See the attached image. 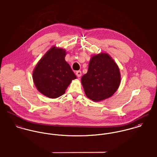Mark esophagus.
<instances>
[{
  "mask_svg": "<svg viewBox=\"0 0 157 157\" xmlns=\"http://www.w3.org/2000/svg\"><path fill=\"white\" fill-rule=\"evenodd\" d=\"M75 74H76V75L77 76V77L80 78V77L82 76V71H76Z\"/></svg>",
  "mask_w": 157,
  "mask_h": 157,
  "instance_id": "obj_1",
  "label": "esophagus"
}]
</instances>
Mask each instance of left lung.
<instances>
[{
	"label": "left lung",
	"instance_id": "left-lung-1",
	"mask_svg": "<svg viewBox=\"0 0 157 157\" xmlns=\"http://www.w3.org/2000/svg\"><path fill=\"white\" fill-rule=\"evenodd\" d=\"M81 82L88 98L94 101L104 100L112 96L119 88L120 69L108 54L101 52L94 55Z\"/></svg>",
	"mask_w": 157,
	"mask_h": 157
}]
</instances>
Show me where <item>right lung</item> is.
Wrapping results in <instances>:
<instances>
[{"label":"right lung","instance_id":"obj_1","mask_svg":"<svg viewBox=\"0 0 157 157\" xmlns=\"http://www.w3.org/2000/svg\"><path fill=\"white\" fill-rule=\"evenodd\" d=\"M66 55L65 49L53 46L40 59L33 72L36 88L50 98L64 94L72 80L77 78L65 60Z\"/></svg>","mask_w":157,"mask_h":157}]
</instances>
